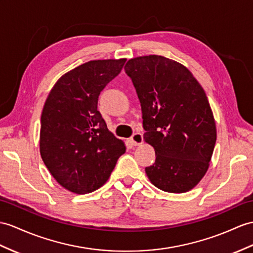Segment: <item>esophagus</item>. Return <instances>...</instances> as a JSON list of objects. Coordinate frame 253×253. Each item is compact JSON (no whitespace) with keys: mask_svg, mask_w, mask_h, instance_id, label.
Instances as JSON below:
<instances>
[{"mask_svg":"<svg viewBox=\"0 0 253 253\" xmlns=\"http://www.w3.org/2000/svg\"><path fill=\"white\" fill-rule=\"evenodd\" d=\"M143 140H144V138H143V134L141 133H134L130 138V141L134 146L140 145L141 143H143Z\"/></svg>","mask_w":253,"mask_h":253,"instance_id":"obj_1","label":"esophagus"}]
</instances>
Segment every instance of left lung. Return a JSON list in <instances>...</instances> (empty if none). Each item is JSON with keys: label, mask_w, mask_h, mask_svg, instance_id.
<instances>
[{"label": "left lung", "mask_w": 253, "mask_h": 253, "mask_svg": "<svg viewBox=\"0 0 253 253\" xmlns=\"http://www.w3.org/2000/svg\"><path fill=\"white\" fill-rule=\"evenodd\" d=\"M143 114L144 139L156 151L145 169L160 190L193 189L208 169L217 139L213 115L204 89L186 66L162 55L127 61Z\"/></svg>", "instance_id": "8db88e82"}]
</instances>
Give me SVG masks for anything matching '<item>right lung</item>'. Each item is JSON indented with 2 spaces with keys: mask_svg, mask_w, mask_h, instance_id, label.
<instances>
[{
  "mask_svg": "<svg viewBox=\"0 0 253 253\" xmlns=\"http://www.w3.org/2000/svg\"><path fill=\"white\" fill-rule=\"evenodd\" d=\"M126 59L94 60L61 77L49 93L41 117L42 161L71 192H93L105 183L125 143L108 131L97 110L101 91L119 75Z\"/></svg>",
  "mask_w": 253,
  "mask_h": 253,
  "instance_id": "add662e5",
  "label": "right lung"
}]
</instances>
